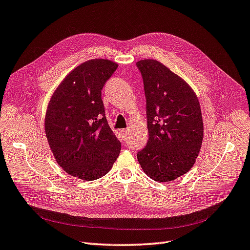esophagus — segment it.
<instances>
[{
    "label": "esophagus",
    "instance_id": "34e87169",
    "mask_svg": "<svg viewBox=\"0 0 250 250\" xmlns=\"http://www.w3.org/2000/svg\"><path fill=\"white\" fill-rule=\"evenodd\" d=\"M121 133H122V136H123V138H124V140H125L126 137H127L128 130H127V129H122V130H121Z\"/></svg>",
    "mask_w": 250,
    "mask_h": 250
}]
</instances>
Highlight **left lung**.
<instances>
[{"label":"left lung","instance_id":"left-lung-1","mask_svg":"<svg viewBox=\"0 0 250 250\" xmlns=\"http://www.w3.org/2000/svg\"><path fill=\"white\" fill-rule=\"evenodd\" d=\"M146 97L148 142L138 152L142 169L157 182H170L191 169L204 127L197 94L157 60L137 62Z\"/></svg>","mask_w":250,"mask_h":250}]
</instances>
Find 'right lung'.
<instances>
[{
	"label": "right lung",
	"mask_w": 250,
	"mask_h": 250,
	"mask_svg": "<svg viewBox=\"0 0 250 250\" xmlns=\"http://www.w3.org/2000/svg\"><path fill=\"white\" fill-rule=\"evenodd\" d=\"M117 68L109 60L86 61L60 83L47 107L45 133L56 161L67 173L84 181L102 178L121 151L101 98Z\"/></svg>",
	"instance_id": "obj_1"
}]
</instances>
